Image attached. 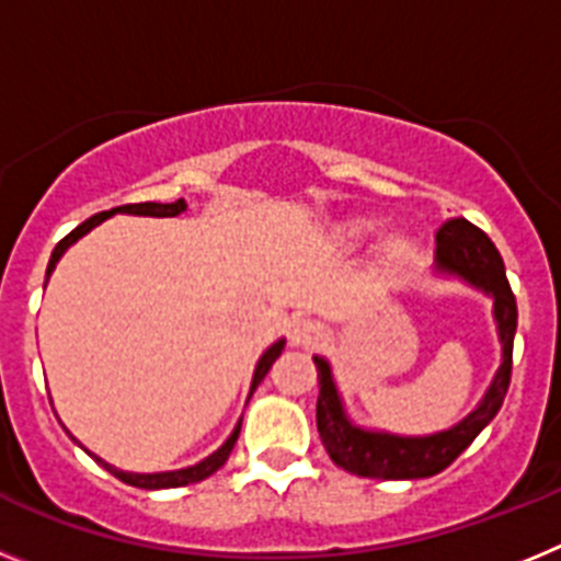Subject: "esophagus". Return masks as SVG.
<instances>
[{"label": "esophagus", "mask_w": 561, "mask_h": 561, "mask_svg": "<svg viewBox=\"0 0 561 561\" xmlns=\"http://www.w3.org/2000/svg\"><path fill=\"white\" fill-rule=\"evenodd\" d=\"M320 334H323V325L306 320V317H295L289 323L291 345H311V342L320 340Z\"/></svg>", "instance_id": "1"}]
</instances>
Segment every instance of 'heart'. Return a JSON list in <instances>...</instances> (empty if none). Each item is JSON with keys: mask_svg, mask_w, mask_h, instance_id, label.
Returning a JSON list of instances; mask_svg holds the SVG:
<instances>
[{"mask_svg": "<svg viewBox=\"0 0 561 561\" xmlns=\"http://www.w3.org/2000/svg\"><path fill=\"white\" fill-rule=\"evenodd\" d=\"M385 227H388V221L385 219H354V221H348V225L340 227V241L348 247L359 244V241H365V238L379 236ZM413 255H415V241L410 236H404V232L390 238L388 244H385V252H381L385 264H390V266L408 264Z\"/></svg>", "mask_w": 561, "mask_h": 561, "instance_id": "obj_1", "label": "heart"}]
</instances>
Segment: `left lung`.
<instances>
[{"label": "left lung", "instance_id": "1", "mask_svg": "<svg viewBox=\"0 0 561 561\" xmlns=\"http://www.w3.org/2000/svg\"><path fill=\"white\" fill-rule=\"evenodd\" d=\"M433 272L438 277H455L469 289H478L485 297H492V314L494 323H497L500 348H503L497 374H494L492 385L485 388L483 399L478 401V408L449 430L430 435H399L388 433V430L365 427V424L351 419L340 388H336L331 362L325 356H314L317 379H320L317 433H320L329 458L336 466H342L345 472L376 480L433 478V474L444 472L503 408L508 381H512L517 300H514L508 277H505L497 247L483 230H478L466 219H453L435 236Z\"/></svg>", "mask_w": 561, "mask_h": 561}]
</instances>
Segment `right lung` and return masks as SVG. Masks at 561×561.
<instances>
[{
    "label": "right lung",
    "mask_w": 561,
    "mask_h": 561,
    "mask_svg": "<svg viewBox=\"0 0 561 561\" xmlns=\"http://www.w3.org/2000/svg\"><path fill=\"white\" fill-rule=\"evenodd\" d=\"M185 210H187L185 199H176V202H171V205H162V202H140V205H123V207H112V210L98 213V216L87 219L81 227H76V230L69 232L67 238H61V241H58L56 250H53V255H49L47 277H44V286H47L49 275L56 272V264H58V261H61L64 252H67L69 247L76 244L78 238L87 236L89 230H95V227L101 225V221L112 219V216H117V213H126V216H153V219H173V216H180V213H185ZM284 345H286V340H277V342H272V345L264 351V354H261V359H257V365H255V374H252L250 396H252V390H255L257 385H261V379H264V376L270 374V368H272V365H275L277 356H280ZM250 396H247V401H250ZM238 433H241V419H238V424H236V427H232L230 438H227L225 444H221V447L216 449V453L207 455V458H202L199 463L185 466V469H173V472H123V469H114L112 463H106V460H103V458L92 455V453H89V449H87V453L92 455V458H95L98 463H103V469H108V472H112L114 478L123 480V483H128V485H137V489H180V485L199 483V480L210 478L213 472H219L221 466L227 463V458H230L232 447H236ZM72 440H76L78 447H81V440H78V438H72Z\"/></svg>",
    "instance_id": "add662e5"
}]
</instances>
